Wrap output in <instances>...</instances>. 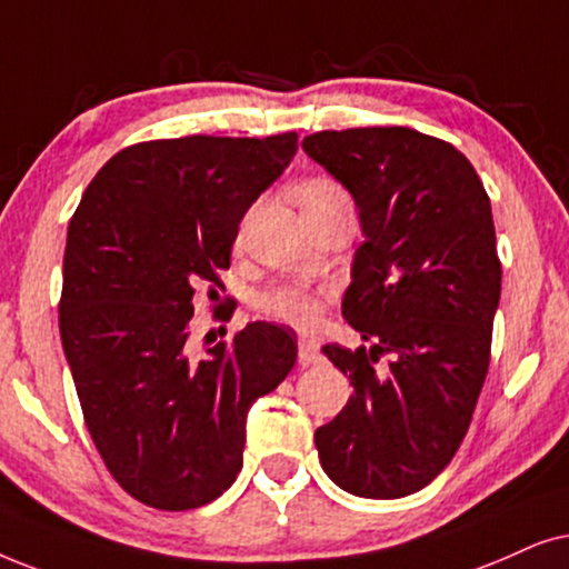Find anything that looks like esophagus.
Listing matches in <instances>:
<instances>
[{
  "label": "esophagus",
  "mask_w": 569,
  "mask_h": 569,
  "mask_svg": "<svg viewBox=\"0 0 569 569\" xmlns=\"http://www.w3.org/2000/svg\"><path fill=\"white\" fill-rule=\"evenodd\" d=\"M299 361H301V363H317V361H322L320 343H315V340L301 338V340H299Z\"/></svg>",
  "instance_id": "1"
}]
</instances>
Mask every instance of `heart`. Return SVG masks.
Returning <instances> with one entry per match:
<instances>
[{
	"mask_svg": "<svg viewBox=\"0 0 569 569\" xmlns=\"http://www.w3.org/2000/svg\"><path fill=\"white\" fill-rule=\"evenodd\" d=\"M301 206L305 210H317L336 206V202H348V192L338 181L317 177L309 179L299 189ZM260 309L278 320L293 325L299 330H309L320 322L322 317V301L315 293H309L301 286H278L260 297Z\"/></svg>",
	"mask_w": 569,
	"mask_h": 569,
	"instance_id": "1",
	"label": "heart"
}]
</instances>
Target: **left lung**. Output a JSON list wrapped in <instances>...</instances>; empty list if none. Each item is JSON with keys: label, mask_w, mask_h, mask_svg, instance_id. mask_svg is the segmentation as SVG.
Listing matches in <instances>:
<instances>
[{"label": "left lung", "mask_w": 569, "mask_h": 569, "mask_svg": "<svg viewBox=\"0 0 569 569\" xmlns=\"http://www.w3.org/2000/svg\"><path fill=\"white\" fill-rule=\"evenodd\" d=\"M301 148L351 192L363 231L343 317L369 348L322 346L353 396L315 431L320 463L348 495H413L458 452L487 380L502 289L489 194L458 148L411 127Z\"/></svg>", "instance_id": "8db88e82"}]
</instances>
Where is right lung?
I'll list each match as a JSON object with an SVG mask.
<instances>
[{"instance_id":"add662e5","label":"right lung","mask_w":569,"mask_h":569,"mask_svg":"<svg viewBox=\"0 0 569 569\" xmlns=\"http://www.w3.org/2000/svg\"><path fill=\"white\" fill-rule=\"evenodd\" d=\"M297 140L138 142L106 161L67 229L59 332L86 427L119 487L156 510L231 487L249 408L297 363V336L270 322L202 353L189 340L194 286L221 289L241 218Z\"/></svg>"}]
</instances>
